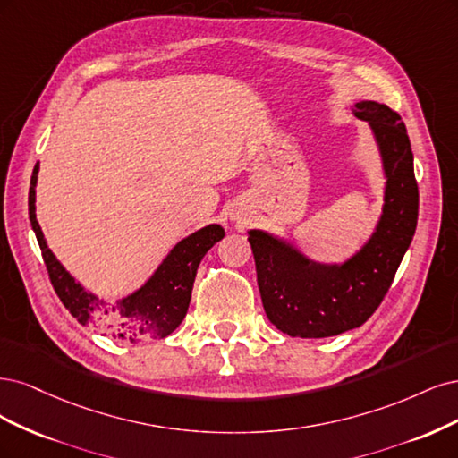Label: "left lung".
Instances as JSON below:
<instances>
[{
    "mask_svg": "<svg viewBox=\"0 0 458 458\" xmlns=\"http://www.w3.org/2000/svg\"><path fill=\"white\" fill-rule=\"evenodd\" d=\"M353 114L373 127L388 176L385 213L369 243L343 267H323L270 233L249 232L264 312L289 336L323 338L363 326L386 297L415 235L419 184L405 123L373 100L356 102Z\"/></svg>",
    "mask_w": 458,
    "mask_h": 458,
    "instance_id": "1",
    "label": "left lung"
}]
</instances>
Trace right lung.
Masks as SVG:
<instances>
[{"label": "right lung", "mask_w": 458, "mask_h": 458, "mask_svg": "<svg viewBox=\"0 0 458 458\" xmlns=\"http://www.w3.org/2000/svg\"><path fill=\"white\" fill-rule=\"evenodd\" d=\"M38 165L34 167L30 191H28V213L41 249L43 262L51 279V285L68 312L81 326H95L105 336L123 343H142L152 338H164L181 326L188 312L191 287L198 267L205 253L225 238V228L209 225L194 232L173 247L167 259L161 262L156 274L139 291L127 299L108 304L87 293L55 259L43 238L36 218V181Z\"/></svg>", "instance_id": "obj_1"}]
</instances>
